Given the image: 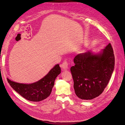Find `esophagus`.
Masks as SVG:
<instances>
[{
  "mask_svg": "<svg viewBox=\"0 0 125 125\" xmlns=\"http://www.w3.org/2000/svg\"><path fill=\"white\" fill-rule=\"evenodd\" d=\"M61 67L63 70H67L68 68V63L67 62H63L61 65Z\"/></svg>",
  "mask_w": 125,
  "mask_h": 125,
  "instance_id": "obj_1",
  "label": "esophagus"
}]
</instances>
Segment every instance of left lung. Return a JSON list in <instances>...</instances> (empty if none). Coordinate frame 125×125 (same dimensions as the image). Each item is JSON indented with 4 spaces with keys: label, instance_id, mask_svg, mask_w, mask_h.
I'll return each instance as SVG.
<instances>
[{
    "label": "left lung",
    "instance_id": "8db88e82",
    "mask_svg": "<svg viewBox=\"0 0 125 125\" xmlns=\"http://www.w3.org/2000/svg\"><path fill=\"white\" fill-rule=\"evenodd\" d=\"M70 71L76 95L90 100L99 96L108 84L114 69L115 56L109 43L99 54L88 52L79 54L73 59Z\"/></svg>",
    "mask_w": 125,
    "mask_h": 125
}]
</instances>
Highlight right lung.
<instances>
[{
    "mask_svg": "<svg viewBox=\"0 0 125 125\" xmlns=\"http://www.w3.org/2000/svg\"><path fill=\"white\" fill-rule=\"evenodd\" d=\"M61 73L58 64L55 66L40 80L31 84H23L11 81L7 78L10 86L25 99L33 102L42 101L50 95L56 77Z\"/></svg>",
    "mask_w": 125,
    "mask_h": 125,
    "instance_id": "right-lung-1",
    "label": "right lung"
}]
</instances>
